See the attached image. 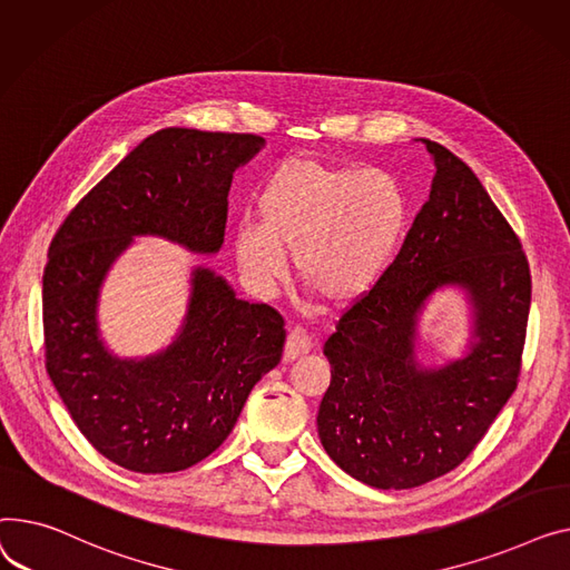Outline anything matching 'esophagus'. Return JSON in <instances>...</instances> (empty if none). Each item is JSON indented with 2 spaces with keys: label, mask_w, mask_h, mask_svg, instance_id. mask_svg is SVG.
Returning a JSON list of instances; mask_svg holds the SVG:
<instances>
[{
  "label": "esophagus",
  "mask_w": 570,
  "mask_h": 570,
  "mask_svg": "<svg viewBox=\"0 0 570 570\" xmlns=\"http://www.w3.org/2000/svg\"><path fill=\"white\" fill-rule=\"evenodd\" d=\"M311 347H313V338L308 336V331L296 326V328L289 331L287 343H285V354H283V356H285V361H294V358H298V356L308 354Z\"/></svg>",
  "instance_id": "obj_1"
}]
</instances>
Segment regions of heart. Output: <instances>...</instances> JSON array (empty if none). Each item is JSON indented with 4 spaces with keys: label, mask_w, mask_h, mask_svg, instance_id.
<instances>
[{
    "label": "heart",
    "mask_w": 570,
    "mask_h": 570,
    "mask_svg": "<svg viewBox=\"0 0 570 570\" xmlns=\"http://www.w3.org/2000/svg\"><path fill=\"white\" fill-rule=\"evenodd\" d=\"M259 223L234 227L244 276L269 292L296 276L326 306L356 304L386 272L407 223V197L389 173L320 158H287L255 197Z\"/></svg>",
    "instance_id": "b5f03b06"
}]
</instances>
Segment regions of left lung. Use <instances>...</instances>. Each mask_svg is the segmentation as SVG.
<instances>
[{
  "instance_id": "8db88e82",
  "label": "left lung",
  "mask_w": 570,
  "mask_h": 570,
  "mask_svg": "<svg viewBox=\"0 0 570 570\" xmlns=\"http://www.w3.org/2000/svg\"><path fill=\"white\" fill-rule=\"evenodd\" d=\"M423 142L438 167L428 203L382 278L324 343L322 446L380 490L440 479L476 449L518 386L531 304L529 262L509 220L470 165ZM446 284L471 294L475 341L464 360L428 372L413 358L415 320Z\"/></svg>"
}]
</instances>
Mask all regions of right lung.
<instances>
[{"label": "right lung", "instance_id": "right-lung-1", "mask_svg": "<svg viewBox=\"0 0 570 570\" xmlns=\"http://www.w3.org/2000/svg\"><path fill=\"white\" fill-rule=\"evenodd\" d=\"M262 145L253 132L156 130L55 232L43 272L48 375L87 442L124 470L170 474L212 455L281 363L283 315L237 298L203 266L181 333L160 354L117 358L96 326L98 287L132 237L156 234L193 253L223 246L232 173Z\"/></svg>", "mask_w": 570, "mask_h": 570}]
</instances>
